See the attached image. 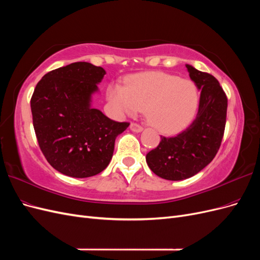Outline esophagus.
<instances>
[{"label":"esophagus","mask_w":260,"mask_h":260,"mask_svg":"<svg viewBox=\"0 0 260 260\" xmlns=\"http://www.w3.org/2000/svg\"><path fill=\"white\" fill-rule=\"evenodd\" d=\"M130 129H131V131H133V132H141V131L143 130V127H141V125L138 124V123L132 122V123L130 124Z\"/></svg>","instance_id":"1"}]
</instances>
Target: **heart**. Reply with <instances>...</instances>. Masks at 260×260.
<instances>
[{"mask_svg": "<svg viewBox=\"0 0 260 260\" xmlns=\"http://www.w3.org/2000/svg\"><path fill=\"white\" fill-rule=\"evenodd\" d=\"M107 98L122 114L135 116L145 108L147 121L168 135L185 129L199 107V92L192 81L161 72L132 76L125 86L112 82Z\"/></svg>", "mask_w": 260, "mask_h": 260, "instance_id": "heart-1", "label": "heart"}]
</instances>
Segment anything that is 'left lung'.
<instances>
[{"instance_id": "left-lung-1", "label": "left lung", "mask_w": 260, "mask_h": 260, "mask_svg": "<svg viewBox=\"0 0 260 260\" xmlns=\"http://www.w3.org/2000/svg\"><path fill=\"white\" fill-rule=\"evenodd\" d=\"M201 91L199 112L190 127L172 138L161 137L158 146L146 154L155 175L178 181L191 178L214 159L224 133L228 99L214 76L185 65Z\"/></svg>"}]
</instances>
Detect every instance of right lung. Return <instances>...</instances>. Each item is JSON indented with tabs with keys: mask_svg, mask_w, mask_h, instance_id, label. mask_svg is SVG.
I'll return each instance as SVG.
<instances>
[{
	"mask_svg": "<svg viewBox=\"0 0 260 260\" xmlns=\"http://www.w3.org/2000/svg\"><path fill=\"white\" fill-rule=\"evenodd\" d=\"M105 74L102 67L77 61L52 70L36 86L30 104L38 143L62 175L88 178L103 171L116 138L129 127L91 106Z\"/></svg>",
	"mask_w": 260,
	"mask_h": 260,
	"instance_id": "1",
	"label": "right lung"
}]
</instances>
